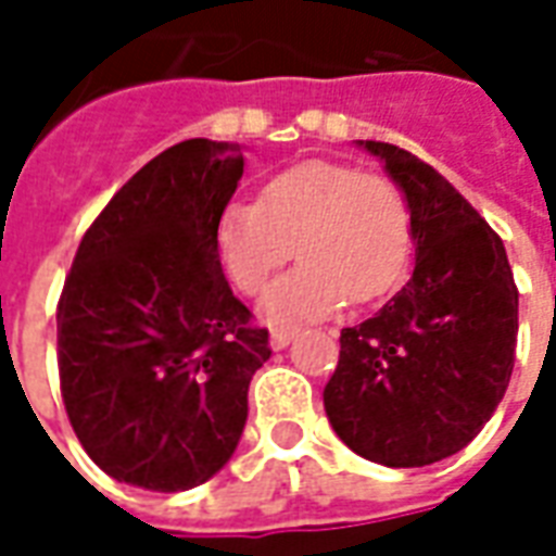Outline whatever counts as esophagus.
<instances>
[{
    "mask_svg": "<svg viewBox=\"0 0 556 556\" xmlns=\"http://www.w3.org/2000/svg\"><path fill=\"white\" fill-rule=\"evenodd\" d=\"M298 330H301V327L277 325V327H274V330H270V345H274V349H286L291 339L298 337Z\"/></svg>",
    "mask_w": 556,
    "mask_h": 556,
    "instance_id": "1",
    "label": "esophagus"
}]
</instances>
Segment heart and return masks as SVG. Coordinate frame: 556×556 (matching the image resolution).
Segmentation results:
<instances>
[{
  "label": "heart",
  "mask_w": 556,
  "mask_h": 556,
  "mask_svg": "<svg viewBox=\"0 0 556 556\" xmlns=\"http://www.w3.org/2000/svg\"><path fill=\"white\" fill-rule=\"evenodd\" d=\"M298 247L303 262L267 291L270 318H325L345 301L372 303L399 289L414 253L405 190L349 163L303 160L235 199L217 226L219 262L241 294H258Z\"/></svg>",
  "instance_id": "1"
}]
</instances>
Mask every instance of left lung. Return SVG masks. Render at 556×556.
<instances>
[{
    "mask_svg": "<svg viewBox=\"0 0 556 556\" xmlns=\"http://www.w3.org/2000/svg\"><path fill=\"white\" fill-rule=\"evenodd\" d=\"M363 146L408 195L417 265L372 318L342 327L325 410L363 458L422 467L465 450L501 405L518 289L501 235L441 172L390 142Z\"/></svg>",
    "mask_w": 556,
    "mask_h": 556,
    "instance_id": "left-lung-1",
    "label": "left lung"
}]
</instances>
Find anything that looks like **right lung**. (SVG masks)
Here are the masks:
<instances>
[{"instance_id":"add662e5","label":"right lung","mask_w":556,"mask_h":556,"mask_svg":"<svg viewBox=\"0 0 556 556\" xmlns=\"http://www.w3.org/2000/svg\"><path fill=\"white\" fill-rule=\"evenodd\" d=\"M235 142L184 139L94 217L55 309L59 387L103 473L187 491L226 465L267 330L229 289L217 226L238 190Z\"/></svg>"}]
</instances>
